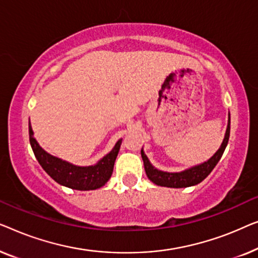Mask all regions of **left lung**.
Instances as JSON below:
<instances>
[{
    "label": "left lung",
    "mask_w": 258,
    "mask_h": 258,
    "mask_svg": "<svg viewBox=\"0 0 258 258\" xmlns=\"http://www.w3.org/2000/svg\"><path fill=\"white\" fill-rule=\"evenodd\" d=\"M229 133H230V118H229V124H228V127L226 131V136H224L223 143L219 148V151H217L208 161L203 162V164L199 166L191 167V168L183 170V172H180V173H167V172H161V170H158L157 168H154V167L151 165V162L148 161V159L146 155H145L143 150H141V157H143L145 172H146L147 177L152 181V182L158 184V186L170 187V188L190 187V186H194V184L200 183L202 180H205L206 177L209 175V173L212 172L214 167H215L217 162L220 161L224 150H226L228 140H229Z\"/></svg>",
    "instance_id": "left-lung-1"
}]
</instances>
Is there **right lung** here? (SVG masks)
<instances>
[{
  "instance_id": "obj_1",
  "label": "right lung",
  "mask_w": 258,
  "mask_h": 258,
  "mask_svg": "<svg viewBox=\"0 0 258 258\" xmlns=\"http://www.w3.org/2000/svg\"><path fill=\"white\" fill-rule=\"evenodd\" d=\"M29 139L35 157L42 168L61 186L77 190L97 189L107 182L113 172L114 161L121 144V140H119L113 150L105 155L97 165L79 167L52 157L42 150L34 138L30 122H29Z\"/></svg>"
}]
</instances>
